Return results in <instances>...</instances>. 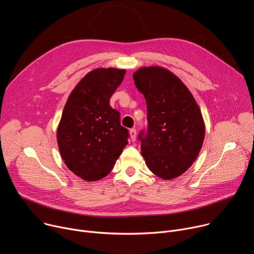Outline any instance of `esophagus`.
Segmentation results:
<instances>
[{
    "instance_id": "34e87169",
    "label": "esophagus",
    "mask_w": 254,
    "mask_h": 254,
    "mask_svg": "<svg viewBox=\"0 0 254 254\" xmlns=\"http://www.w3.org/2000/svg\"><path fill=\"white\" fill-rule=\"evenodd\" d=\"M129 137L131 139V141H135L136 138V130L134 128H130L129 129Z\"/></svg>"
}]
</instances>
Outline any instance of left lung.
<instances>
[{
	"label": "left lung",
	"instance_id": "1",
	"mask_svg": "<svg viewBox=\"0 0 254 254\" xmlns=\"http://www.w3.org/2000/svg\"><path fill=\"white\" fill-rule=\"evenodd\" d=\"M132 77L147 108V132L138 136L145 164L159 179H177L192 165L202 147L201 111L182 79L165 67L142 66Z\"/></svg>",
	"mask_w": 254,
	"mask_h": 254
}]
</instances>
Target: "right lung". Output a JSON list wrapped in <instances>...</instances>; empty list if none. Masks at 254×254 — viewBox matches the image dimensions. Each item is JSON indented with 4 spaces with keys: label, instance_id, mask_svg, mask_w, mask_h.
<instances>
[{
    "label": "right lung",
    "instance_id": "1",
    "mask_svg": "<svg viewBox=\"0 0 254 254\" xmlns=\"http://www.w3.org/2000/svg\"><path fill=\"white\" fill-rule=\"evenodd\" d=\"M126 69L98 67L73 88L57 128V141L68 170L87 182L107 177L128 143V130L110 99L122 83Z\"/></svg>",
    "mask_w": 254,
    "mask_h": 254
}]
</instances>
